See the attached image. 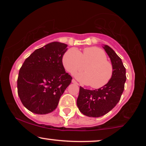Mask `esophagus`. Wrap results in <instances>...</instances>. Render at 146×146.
<instances>
[{"instance_id":"1","label":"esophagus","mask_w":146,"mask_h":146,"mask_svg":"<svg viewBox=\"0 0 146 146\" xmlns=\"http://www.w3.org/2000/svg\"><path fill=\"white\" fill-rule=\"evenodd\" d=\"M72 82L74 83V84H78V83L74 79H72Z\"/></svg>"}]
</instances>
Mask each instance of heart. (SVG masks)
<instances>
[{
  "label": "heart",
  "instance_id": "heart-1",
  "mask_svg": "<svg viewBox=\"0 0 146 146\" xmlns=\"http://www.w3.org/2000/svg\"><path fill=\"white\" fill-rule=\"evenodd\" d=\"M62 63L71 74L82 70L86 66L85 72L76 74V78L96 89L106 85L113 74V66L107 60L104 51L97 47L86 48L82 54L76 48H70L63 56Z\"/></svg>",
  "mask_w": 146,
  "mask_h": 146
}]
</instances>
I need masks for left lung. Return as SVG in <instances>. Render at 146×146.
<instances>
[{
  "mask_svg": "<svg viewBox=\"0 0 146 146\" xmlns=\"http://www.w3.org/2000/svg\"><path fill=\"white\" fill-rule=\"evenodd\" d=\"M103 48L111 60L113 74L110 81L99 89L90 90L80 87L77 106L84 115L89 117L102 116L111 110L120 100L126 80L121 59L109 46Z\"/></svg>",
  "mask_w": 146,
  "mask_h": 146,
  "instance_id": "8db88e82",
  "label": "left lung"
}]
</instances>
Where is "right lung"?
Masks as SVG:
<instances>
[{
	"mask_svg": "<svg viewBox=\"0 0 146 146\" xmlns=\"http://www.w3.org/2000/svg\"><path fill=\"white\" fill-rule=\"evenodd\" d=\"M67 44L53 42L36 49L22 65L17 80L18 94L26 108L46 114L56 108L59 100L71 83L62 57Z\"/></svg>",
	"mask_w": 146,
	"mask_h": 146,
	"instance_id": "right-lung-1",
	"label": "right lung"
}]
</instances>
